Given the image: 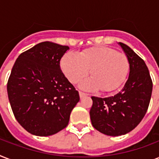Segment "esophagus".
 Segmentation results:
<instances>
[{
    "label": "esophagus",
    "instance_id": "34e87169",
    "mask_svg": "<svg viewBox=\"0 0 159 159\" xmlns=\"http://www.w3.org/2000/svg\"><path fill=\"white\" fill-rule=\"evenodd\" d=\"M79 96L81 98H83V97H87V93H85V92H79Z\"/></svg>",
    "mask_w": 159,
    "mask_h": 159
}]
</instances>
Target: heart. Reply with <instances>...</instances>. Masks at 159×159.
I'll list each match as a JSON object with an SVG mask.
<instances>
[{
	"instance_id": "b5f03b06",
	"label": "heart",
	"mask_w": 159,
	"mask_h": 159,
	"mask_svg": "<svg viewBox=\"0 0 159 159\" xmlns=\"http://www.w3.org/2000/svg\"><path fill=\"white\" fill-rule=\"evenodd\" d=\"M62 71L72 83H77L89 73L92 78L82 84L87 90L101 89L111 92L117 89L127 77L129 69L128 57L107 47H96L80 55L67 53L61 60Z\"/></svg>"
}]
</instances>
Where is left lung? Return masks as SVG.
<instances>
[{
	"label": "left lung",
	"instance_id": "obj_1",
	"mask_svg": "<svg viewBox=\"0 0 159 159\" xmlns=\"http://www.w3.org/2000/svg\"><path fill=\"white\" fill-rule=\"evenodd\" d=\"M128 57L129 74L120 91L111 97H92L90 117L101 133L119 136L130 132L145 116L150 102L153 82L145 62L128 45L119 43Z\"/></svg>",
	"mask_w": 159,
	"mask_h": 159
}]
</instances>
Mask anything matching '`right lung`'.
Instances as JSON below:
<instances>
[{
	"instance_id": "obj_1",
	"label": "right lung",
	"mask_w": 159,
	"mask_h": 159,
	"mask_svg": "<svg viewBox=\"0 0 159 159\" xmlns=\"http://www.w3.org/2000/svg\"><path fill=\"white\" fill-rule=\"evenodd\" d=\"M68 46L42 42L21 53L7 82L13 114L29 133L48 136L67 127L80 97L60 68Z\"/></svg>"
}]
</instances>
